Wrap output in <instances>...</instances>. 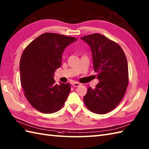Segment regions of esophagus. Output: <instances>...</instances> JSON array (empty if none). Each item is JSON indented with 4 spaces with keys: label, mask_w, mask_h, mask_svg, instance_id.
I'll list each match as a JSON object with an SVG mask.
<instances>
[{
    "label": "esophagus",
    "mask_w": 149,
    "mask_h": 149,
    "mask_svg": "<svg viewBox=\"0 0 149 149\" xmlns=\"http://www.w3.org/2000/svg\"><path fill=\"white\" fill-rule=\"evenodd\" d=\"M72 85H73L74 87H78V86L81 85V84L79 82H75L73 83V84H72Z\"/></svg>",
    "instance_id": "obj_1"
}]
</instances>
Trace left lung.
<instances>
[{
	"label": "left lung",
	"mask_w": 149,
	"mask_h": 149,
	"mask_svg": "<svg viewBox=\"0 0 149 149\" xmlns=\"http://www.w3.org/2000/svg\"><path fill=\"white\" fill-rule=\"evenodd\" d=\"M81 39L91 47L93 68L98 84L90 86L84 96L86 107L98 114L112 111L123 98L128 85V67L125 54L119 45L100 33Z\"/></svg>",
	"instance_id": "left-lung-1"
}]
</instances>
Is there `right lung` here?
I'll list each match as a JSON object with an SVG mask.
<instances>
[{
	"instance_id": "right-lung-1",
	"label": "right lung",
	"mask_w": 149,
	"mask_h": 149,
	"mask_svg": "<svg viewBox=\"0 0 149 149\" xmlns=\"http://www.w3.org/2000/svg\"><path fill=\"white\" fill-rule=\"evenodd\" d=\"M75 37L54 33L37 37L24 49L20 59L21 84L33 108L52 113L63 107L70 91V83L55 84L54 74L61 65V55Z\"/></svg>"
}]
</instances>
